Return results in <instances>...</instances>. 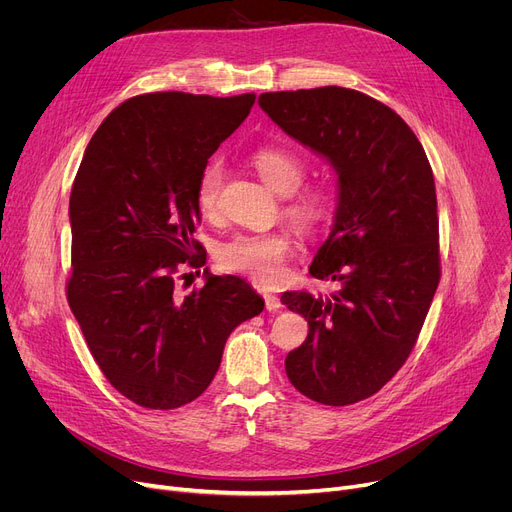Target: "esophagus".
Instances as JSON below:
<instances>
[{"instance_id": "obj_1", "label": "esophagus", "mask_w": 512, "mask_h": 512, "mask_svg": "<svg viewBox=\"0 0 512 512\" xmlns=\"http://www.w3.org/2000/svg\"><path fill=\"white\" fill-rule=\"evenodd\" d=\"M261 294H263V299H265V307L270 309V311H278L282 307V303H280V299L276 297V294L267 292V290H261Z\"/></svg>"}]
</instances>
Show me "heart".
I'll return each instance as SVG.
<instances>
[{
    "instance_id": "obj_1",
    "label": "heart",
    "mask_w": 512,
    "mask_h": 512,
    "mask_svg": "<svg viewBox=\"0 0 512 512\" xmlns=\"http://www.w3.org/2000/svg\"><path fill=\"white\" fill-rule=\"evenodd\" d=\"M251 164L259 178L278 195H288L284 213L303 232H315L332 213V193L326 186L303 184L307 166L301 157L286 149L263 147L253 153ZM224 180L222 161H209L197 182V209L205 218H213L220 209V188ZM290 251V236L282 230L263 234H236L218 247V261L228 272L249 276L255 282L272 284L282 274L284 257Z\"/></svg>"
}]
</instances>
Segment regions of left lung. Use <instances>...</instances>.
<instances>
[{
  "instance_id": "8db88e82",
  "label": "left lung",
  "mask_w": 512,
  "mask_h": 512,
  "mask_svg": "<svg viewBox=\"0 0 512 512\" xmlns=\"http://www.w3.org/2000/svg\"><path fill=\"white\" fill-rule=\"evenodd\" d=\"M286 134L338 174L334 226L309 274L334 280L330 297L284 292L307 340L286 357L290 384L346 407L386 386L405 365L440 282L434 172L409 124L382 101L344 87L259 95Z\"/></svg>"
}]
</instances>
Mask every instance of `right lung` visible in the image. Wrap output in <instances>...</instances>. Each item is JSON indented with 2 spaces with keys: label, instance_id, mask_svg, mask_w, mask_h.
<instances>
[{
  "label": "right lung",
  "instance_id": "obj_1",
  "mask_svg": "<svg viewBox=\"0 0 512 512\" xmlns=\"http://www.w3.org/2000/svg\"><path fill=\"white\" fill-rule=\"evenodd\" d=\"M253 93L137 95L93 134L70 193L68 305L99 369L145 409L201 396L230 332L263 311L236 276H213L180 297L182 263L203 267L195 240L197 182L213 151L245 122Z\"/></svg>",
  "mask_w": 512,
  "mask_h": 512
}]
</instances>
